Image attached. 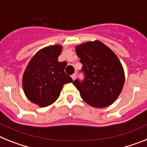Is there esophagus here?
<instances>
[{"instance_id":"esophagus-1","label":"esophagus","mask_w":147,"mask_h":147,"mask_svg":"<svg viewBox=\"0 0 147 147\" xmlns=\"http://www.w3.org/2000/svg\"><path fill=\"white\" fill-rule=\"evenodd\" d=\"M76 74H73L72 76H71V78H72V79H73V80H74L75 79H76Z\"/></svg>"}]
</instances>
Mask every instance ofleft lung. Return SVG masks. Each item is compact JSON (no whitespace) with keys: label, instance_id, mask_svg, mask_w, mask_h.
<instances>
[{"label":"left lung","instance_id":"left-lung-1","mask_svg":"<svg viewBox=\"0 0 147 147\" xmlns=\"http://www.w3.org/2000/svg\"><path fill=\"white\" fill-rule=\"evenodd\" d=\"M85 77L73 84L82 98L92 107H106L115 102L124 84V72L117 56L98 40L76 46Z\"/></svg>","mask_w":147,"mask_h":147}]
</instances>
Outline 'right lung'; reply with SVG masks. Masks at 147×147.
I'll return each mask as SVG.
<instances>
[{
  "instance_id": "1",
  "label": "right lung",
  "mask_w": 147,
  "mask_h": 147,
  "mask_svg": "<svg viewBox=\"0 0 147 147\" xmlns=\"http://www.w3.org/2000/svg\"><path fill=\"white\" fill-rule=\"evenodd\" d=\"M62 45L42 49L34 54L23 76V88L27 98L40 107H47L59 96L63 85L72 82L65 73L66 62H59Z\"/></svg>"
}]
</instances>
